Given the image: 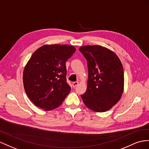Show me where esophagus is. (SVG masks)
I'll list each match as a JSON object with an SVG mask.
<instances>
[{
	"label": "esophagus",
	"instance_id": "esophagus-1",
	"mask_svg": "<svg viewBox=\"0 0 149 149\" xmlns=\"http://www.w3.org/2000/svg\"><path fill=\"white\" fill-rule=\"evenodd\" d=\"M78 84H79V82H77V81L74 82L73 83H72V86H73V87H75Z\"/></svg>",
	"mask_w": 149,
	"mask_h": 149
}]
</instances>
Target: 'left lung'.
Instances as JSON below:
<instances>
[{
	"mask_svg": "<svg viewBox=\"0 0 149 149\" xmlns=\"http://www.w3.org/2000/svg\"><path fill=\"white\" fill-rule=\"evenodd\" d=\"M87 62L88 80L84 103L96 112H105L119 101L124 89V72L113 51L99 45L79 48Z\"/></svg>",
	"mask_w": 149,
	"mask_h": 149,
	"instance_id": "obj_1",
	"label": "left lung"
}]
</instances>
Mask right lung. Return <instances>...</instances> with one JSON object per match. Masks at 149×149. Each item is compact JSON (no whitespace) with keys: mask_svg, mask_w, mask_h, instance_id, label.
<instances>
[{"mask_svg":"<svg viewBox=\"0 0 149 149\" xmlns=\"http://www.w3.org/2000/svg\"><path fill=\"white\" fill-rule=\"evenodd\" d=\"M75 52L74 46L46 45L33 54L23 72L26 94L33 104L45 111L54 109L70 92L65 62Z\"/></svg>","mask_w":149,"mask_h":149,"instance_id":"1","label":"right lung"}]
</instances>
